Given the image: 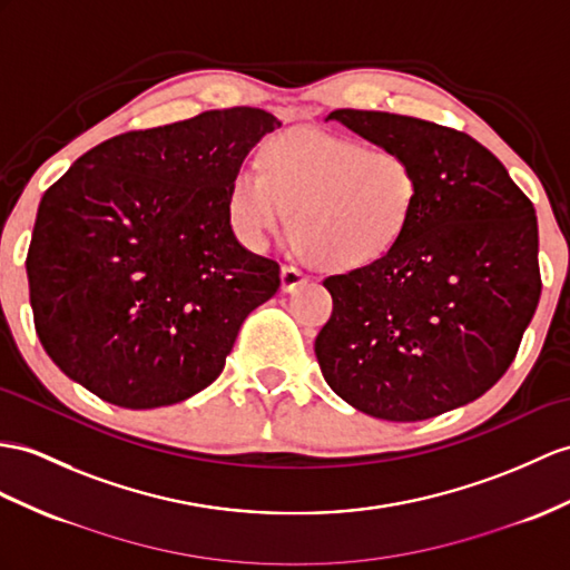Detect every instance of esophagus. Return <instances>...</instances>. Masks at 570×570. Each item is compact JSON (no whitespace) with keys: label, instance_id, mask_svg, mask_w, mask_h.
<instances>
[{"label":"esophagus","instance_id":"1","mask_svg":"<svg viewBox=\"0 0 570 570\" xmlns=\"http://www.w3.org/2000/svg\"><path fill=\"white\" fill-rule=\"evenodd\" d=\"M307 283H309V275L307 273L299 271L297 266H283V271H281V285H283L285 293H295L297 287L307 285Z\"/></svg>","mask_w":570,"mask_h":570}]
</instances>
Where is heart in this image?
<instances>
[{
  "label": "heart",
  "instance_id": "1",
  "mask_svg": "<svg viewBox=\"0 0 570 570\" xmlns=\"http://www.w3.org/2000/svg\"><path fill=\"white\" fill-rule=\"evenodd\" d=\"M419 166L401 149L322 130H285L232 176L227 215L237 239L263 248L293 210L299 252L331 268L390 254L421 205Z\"/></svg>",
  "mask_w": 570,
  "mask_h": 570
}]
</instances>
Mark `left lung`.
<instances>
[{
    "instance_id": "obj_1",
    "label": "left lung",
    "mask_w": 570,
    "mask_h": 570,
    "mask_svg": "<svg viewBox=\"0 0 570 570\" xmlns=\"http://www.w3.org/2000/svg\"><path fill=\"white\" fill-rule=\"evenodd\" d=\"M326 120L406 151L423 193L390 254L324 281L333 312L314 343L324 380L382 421L464 406L503 377L539 304L534 205L466 132L382 110Z\"/></svg>"
}]
</instances>
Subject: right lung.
Wrapping results in <instances>:
<instances>
[{
    "mask_svg": "<svg viewBox=\"0 0 570 570\" xmlns=\"http://www.w3.org/2000/svg\"><path fill=\"white\" fill-rule=\"evenodd\" d=\"M281 120L222 108L110 137L38 205L26 256L33 324L69 380L122 409L213 384L281 266L237 242L232 176Z\"/></svg>",
    "mask_w": 570,
    "mask_h": 570,
    "instance_id": "add662e5",
    "label": "right lung"
}]
</instances>
